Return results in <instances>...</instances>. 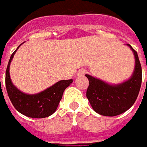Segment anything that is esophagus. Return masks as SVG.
Wrapping results in <instances>:
<instances>
[{"label":"esophagus","instance_id":"esophagus-1","mask_svg":"<svg viewBox=\"0 0 147 147\" xmlns=\"http://www.w3.org/2000/svg\"><path fill=\"white\" fill-rule=\"evenodd\" d=\"M86 73H87V71L85 70L84 69H79V70L78 71L77 75H78V76H83Z\"/></svg>","mask_w":147,"mask_h":147}]
</instances>
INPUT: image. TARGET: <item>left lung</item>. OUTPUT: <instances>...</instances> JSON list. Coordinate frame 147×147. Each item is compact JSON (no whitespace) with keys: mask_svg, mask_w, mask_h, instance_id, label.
<instances>
[{"mask_svg":"<svg viewBox=\"0 0 147 147\" xmlns=\"http://www.w3.org/2000/svg\"><path fill=\"white\" fill-rule=\"evenodd\" d=\"M135 58L132 76L126 81L111 84L86 74L89 80L87 97L95 112L100 115L116 116L130 109L138 98L142 84V66L137 51L129 45ZM147 68V67H146Z\"/></svg>","mask_w":147,"mask_h":147,"instance_id":"8db88e82","label":"left lung"}]
</instances>
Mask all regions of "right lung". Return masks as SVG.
<instances>
[{"label":"right lung","instance_id":"right-lung-1","mask_svg":"<svg viewBox=\"0 0 147 147\" xmlns=\"http://www.w3.org/2000/svg\"><path fill=\"white\" fill-rule=\"evenodd\" d=\"M21 45L11 55L5 72V87L9 100L14 108L24 115L35 119L48 117L56 110L65 90L73 82V80H60L37 94H27L21 92L13 84L9 75L10 63Z\"/></svg>","mask_w":147,"mask_h":147}]
</instances>
